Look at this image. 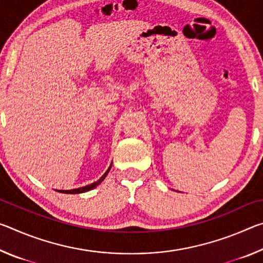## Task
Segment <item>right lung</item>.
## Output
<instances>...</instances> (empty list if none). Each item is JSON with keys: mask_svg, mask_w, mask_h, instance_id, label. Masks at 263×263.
Returning <instances> with one entry per match:
<instances>
[{"mask_svg": "<svg viewBox=\"0 0 263 263\" xmlns=\"http://www.w3.org/2000/svg\"><path fill=\"white\" fill-rule=\"evenodd\" d=\"M110 168H111V164H110V167L108 168V171H106V172L104 173V174L102 175L101 179H100L99 181L94 182V183L88 184V185H86V186H82V188H78V189H72V190H57V191H59V193H62V194H81V193H86V191H89V190L96 188V186L99 185V184L101 183V182L105 179V176L108 175Z\"/></svg>", "mask_w": 263, "mask_h": 263, "instance_id": "right-lung-1", "label": "right lung"}]
</instances>
